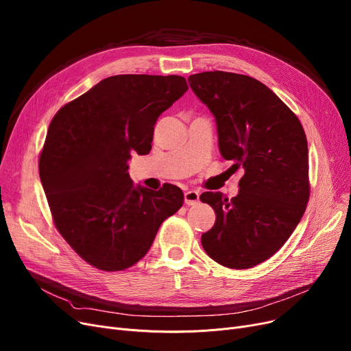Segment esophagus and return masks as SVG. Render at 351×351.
Returning a JSON list of instances; mask_svg holds the SVG:
<instances>
[{"mask_svg": "<svg viewBox=\"0 0 351 351\" xmlns=\"http://www.w3.org/2000/svg\"><path fill=\"white\" fill-rule=\"evenodd\" d=\"M183 196H185V204L189 206L196 205L199 202V192H196V191H186L185 193H183Z\"/></svg>", "mask_w": 351, "mask_h": 351, "instance_id": "1", "label": "esophagus"}]
</instances>
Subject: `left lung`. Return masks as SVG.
I'll return each mask as SVG.
<instances>
[{"mask_svg":"<svg viewBox=\"0 0 351 351\" xmlns=\"http://www.w3.org/2000/svg\"><path fill=\"white\" fill-rule=\"evenodd\" d=\"M188 82L216 119L220 155L233 169L245 171L230 200L220 192L200 195L216 213L202 246L219 265L253 267L286 243L306 210L304 129L273 90L252 77L210 71L191 75Z\"/></svg>","mask_w":351,"mask_h":351,"instance_id":"obj_1","label":"left lung"}]
</instances>
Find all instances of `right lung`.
Returning a JSON list of instances; mask_svg holds the SVG:
<instances>
[{"mask_svg": "<svg viewBox=\"0 0 351 351\" xmlns=\"http://www.w3.org/2000/svg\"><path fill=\"white\" fill-rule=\"evenodd\" d=\"M188 90L179 75H114L64 105L49 123L40 178L55 228L97 269L134 266L159 226L183 205L182 191L134 186L131 155L149 154L163 110Z\"/></svg>", "mask_w": 351, "mask_h": 351, "instance_id": "1", "label": "right lung"}]
</instances>
